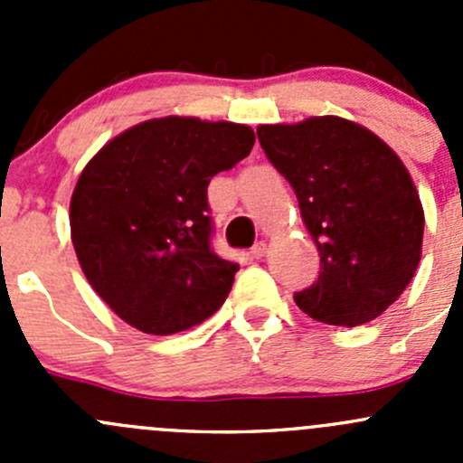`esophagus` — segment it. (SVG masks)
Instances as JSON below:
<instances>
[{"mask_svg":"<svg viewBox=\"0 0 463 463\" xmlns=\"http://www.w3.org/2000/svg\"><path fill=\"white\" fill-rule=\"evenodd\" d=\"M264 253H266V244H264V241H258V244H255L253 249H250V258H253V260H261V258H264Z\"/></svg>","mask_w":463,"mask_h":463,"instance_id":"obj_1","label":"esophagus"}]
</instances>
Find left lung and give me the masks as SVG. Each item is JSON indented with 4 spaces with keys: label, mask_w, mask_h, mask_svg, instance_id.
Wrapping results in <instances>:
<instances>
[{
    "label": "left lung",
    "mask_w": 463,
    "mask_h": 463,
    "mask_svg": "<svg viewBox=\"0 0 463 463\" xmlns=\"http://www.w3.org/2000/svg\"><path fill=\"white\" fill-rule=\"evenodd\" d=\"M266 158L291 184L320 275L293 296L309 318L358 326L381 316L421 260L423 208L401 158L376 134L338 116L261 125Z\"/></svg>",
    "instance_id": "obj_1"
}]
</instances>
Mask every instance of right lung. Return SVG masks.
<instances>
[{
  "mask_svg": "<svg viewBox=\"0 0 463 463\" xmlns=\"http://www.w3.org/2000/svg\"><path fill=\"white\" fill-rule=\"evenodd\" d=\"M253 143L246 125L167 116L128 129L87 163L71 197L73 249L118 318L170 335L223 305L240 266L213 249L208 184Z\"/></svg>",
  "mask_w": 463,
  "mask_h": 463,
  "instance_id": "right-lung-1",
  "label": "right lung"
}]
</instances>
